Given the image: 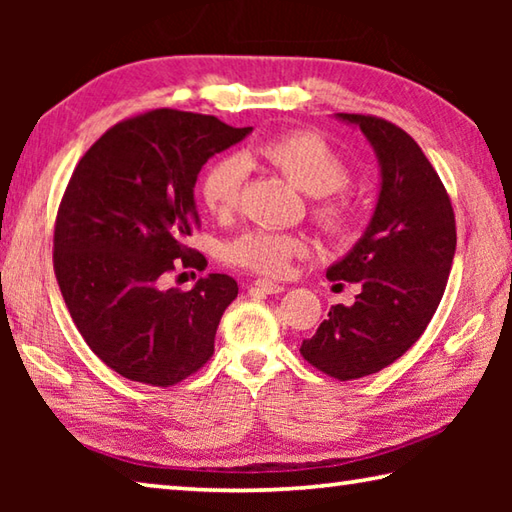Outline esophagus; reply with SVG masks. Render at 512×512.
I'll return each instance as SVG.
<instances>
[{"instance_id":"1","label":"esophagus","mask_w":512,"mask_h":512,"mask_svg":"<svg viewBox=\"0 0 512 512\" xmlns=\"http://www.w3.org/2000/svg\"><path fill=\"white\" fill-rule=\"evenodd\" d=\"M253 287L257 291H264V293H282L284 291V284H277L271 280H255Z\"/></svg>"}]
</instances>
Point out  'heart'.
<instances>
[{
  "label": "heart",
  "mask_w": 512,
  "mask_h": 512,
  "mask_svg": "<svg viewBox=\"0 0 512 512\" xmlns=\"http://www.w3.org/2000/svg\"><path fill=\"white\" fill-rule=\"evenodd\" d=\"M257 153L284 173V178L309 196H323L314 205V219L329 237H341L352 228L354 207L348 196L334 194L348 185L350 171L341 155L323 137L309 131H289L257 146ZM244 164L237 155H221L203 171L198 194L205 210L225 216L235 210ZM309 253V241L302 235L273 230H246L228 241L223 257L230 264L250 268L262 275H282L296 257Z\"/></svg>",
  "instance_id": "b5f03b06"
}]
</instances>
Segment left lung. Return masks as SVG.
I'll list each match as a JSON object with an SVG mask.
<instances>
[{
  "label": "left lung",
  "mask_w": 512,
  "mask_h": 512,
  "mask_svg": "<svg viewBox=\"0 0 512 512\" xmlns=\"http://www.w3.org/2000/svg\"><path fill=\"white\" fill-rule=\"evenodd\" d=\"M377 153L381 192L368 230L332 282H357L354 305H334L300 354L325 375L350 381L391 366L420 339L443 298L456 250L449 194L418 142L372 115L339 112Z\"/></svg>",
  "instance_id": "8db88e82"
}]
</instances>
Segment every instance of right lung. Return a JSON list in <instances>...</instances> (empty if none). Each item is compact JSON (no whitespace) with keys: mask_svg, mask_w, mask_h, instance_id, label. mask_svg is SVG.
Wrapping results in <instances>:
<instances>
[{"mask_svg":"<svg viewBox=\"0 0 512 512\" xmlns=\"http://www.w3.org/2000/svg\"><path fill=\"white\" fill-rule=\"evenodd\" d=\"M250 131L158 108L108 128L76 164L56 214L54 271L76 329L121 377L167 388L214 354L235 277L210 273L189 291L162 280L207 266L187 246L201 225L198 171Z\"/></svg>","mask_w":512,"mask_h":512,"instance_id":"obj_1","label":"right lung"}]
</instances>
